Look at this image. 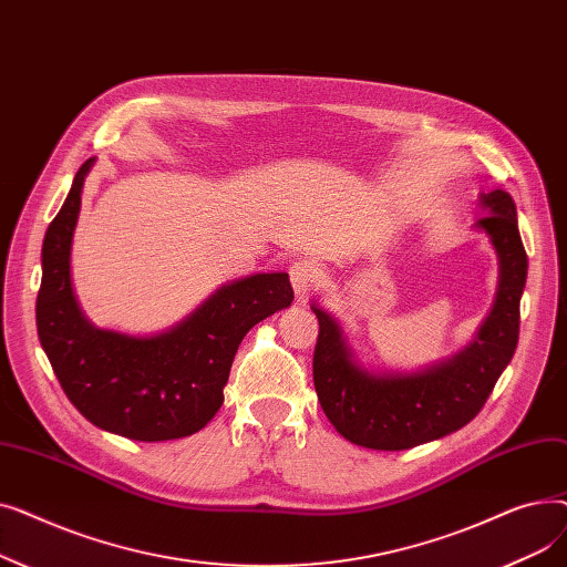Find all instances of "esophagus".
<instances>
[{"mask_svg":"<svg viewBox=\"0 0 567 567\" xmlns=\"http://www.w3.org/2000/svg\"><path fill=\"white\" fill-rule=\"evenodd\" d=\"M317 266L310 261V259H296L291 261L289 266V276H291V287H293V293L299 296V299H303V296L315 287L317 282Z\"/></svg>","mask_w":567,"mask_h":567,"instance_id":"1","label":"esophagus"}]
</instances>
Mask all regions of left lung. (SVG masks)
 <instances>
[{"mask_svg":"<svg viewBox=\"0 0 567 567\" xmlns=\"http://www.w3.org/2000/svg\"><path fill=\"white\" fill-rule=\"evenodd\" d=\"M487 216L473 225L487 234L498 257L494 306L473 340L425 368L372 370L351 349L340 321L312 301L319 338L312 359L315 391L331 425L372 451H406L462 430L485 406L519 340V301L528 259L517 206L505 190L481 193Z\"/></svg>","mask_w":567,"mask_h":567,"instance_id":"left-lung-1","label":"left lung"}]
</instances>
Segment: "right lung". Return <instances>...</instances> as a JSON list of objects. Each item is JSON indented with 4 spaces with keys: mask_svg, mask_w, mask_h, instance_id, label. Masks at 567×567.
Segmentation results:
<instances>
[{
    "mask_svg": "<svg viewBox=\"0 0 567 567\" xmlns=\"http://www.w3.org/2000/svg\"><path fill=\"white\" fill-rule=\"evenodd\" d=\"M94 163L89 158L78 169L43 238L37 299L41 347L66 398L89 423L146 443L190 436L218 413L246 333L291 306L289 276L276 271L231 280L161 333L101 329L82 312L71 278L73 231Z\"/></svg>",
    "mask_w": 567,
    "mask_h": 567,
    "instance_id": "obj_1",
    "label": "right lung"
}]
</instances>
